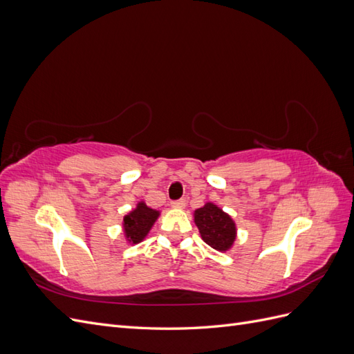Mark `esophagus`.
<instances>
[{"mask_svg":"<svg viewBox=\"0 0 354 354\" xmlns=\"http://www.w3.org/2000/svg\"><path fill=\"white\" fill-rule=\"evenodd\" d=\"M171 207L173 208H177V209H181L186 207V199H177V201H173L171 202Z\"/></svg>","mask_w":354,"mask_h":354,"instance_id":"esophagus-1","label":"esophagus"}]
</instances>
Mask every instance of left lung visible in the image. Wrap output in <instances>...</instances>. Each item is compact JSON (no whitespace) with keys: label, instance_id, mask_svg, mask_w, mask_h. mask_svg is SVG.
I'll use <instances>...</instances> for the list:
<instances>
[{"label":"left lung","instance_id":"1","mask_svg":"<svg viewBox=\"0 0 354 354\" xmlns=\"http://www.w3.org/2000/svg\"><path fill=\"white\" fill-rule=\"evenodd\" d=\"M195 223L203 242L214 250H229L236 236L233 220L214 203H207L205 207L195 211Z\"/></svg>","mask_w":354,"mask_h":354}]
</instances>
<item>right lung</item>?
I'll return each instance as SVG.
<instances>
[{
	"label": "right lung",
	"instance_id": "right-lung-1",
	"mask_svg": "<svg viewBox=\"0 0 354 354\" xmlns=\"http://www.w3.org/2000/svg\"><path fill=\"white\" fill-rule=\"evenodd\" d=\"M158 216L159 212L149 208L145 202L138 203L137 208L124 218V229L128 241L133 243L143 241L149 230L153 226Z\"/></svg>",
	"mask_w": 354,
	"mask_h": 354
}]
</instances>
